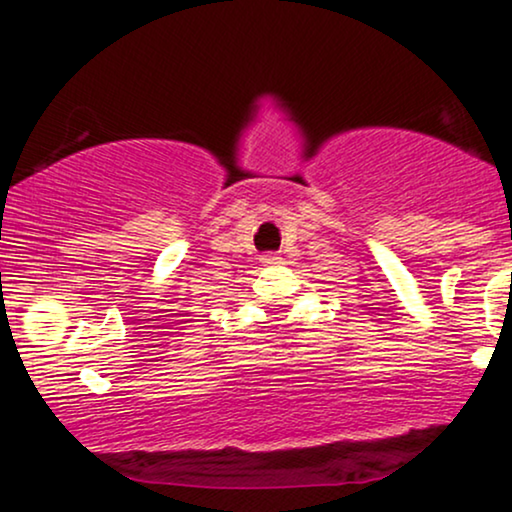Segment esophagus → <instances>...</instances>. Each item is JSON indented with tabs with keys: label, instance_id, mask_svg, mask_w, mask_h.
<instances>
[{
	"label": "esophagus",
	"instance_id": "obj_1",
	"mask_svg": "<svg viewBox=\"0 0 512 512\" xmlns=\"http://www.w3.org/2000/svg\"><path fill=\"white\" fill-rule=\"evenodd\" d=\"M261 263L263 265H279V263H282V256H279V254H263Z\"/></svg>",
	"mask_w": 512,
	"mask_h": 512
}]
</instances>
